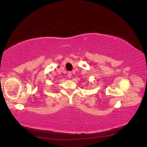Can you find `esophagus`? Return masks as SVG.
Wrapping results in <instances>:
<instances>
[{
	"mask_svg": "<svg viewBox=\"0 0 147 147\" xmlns=\"http://www.w3.org/2000/svg\"><path fill=\"white\" fill-rule=\"evenodd\" d=\"M67 76H68V78H71V76H72V73H71V72H68Z\"/></svg>",
	"mask_w": 147,
	"mask_h": 147,
	"instance_id": "obj_1",
	"label": "esophagus"
}]
</instances>
